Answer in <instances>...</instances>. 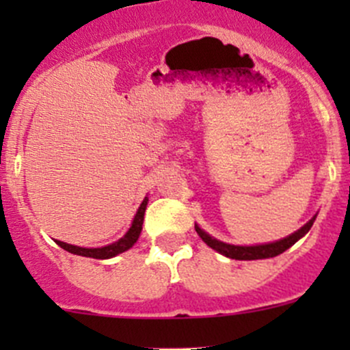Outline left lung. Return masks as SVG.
Instances as JSON below:
<instances>
[{
	"instance_id": "left-lung-1",
	"label": "left lung",
	"mask_w": 350,
	"mask_h": 350,
	"mask_svg": "<svg viewBox=\"0 0 350 350\" xmlns=\"http://www.w3.org/2000/svg\"><path fill=\"white\" fill-rule=\"evenodd\" d=\"M313 221H315V217L308 221V224L303 225L299 230H296L295 234L288 235V237L281 239V241L271 242V243H260V245H232V243H225L213 239L211 235H208L203 228H200L195 224V228L198 235L201 237V241L206 243L208 247L215 249L217 252L224 254V256L230 257V259L237 260H256V259H269V257H276L280 254H283L284 250H288L289 247L295 245L303 235L308 234V230L312 228Z\"/></svg>"
}]
</instances>
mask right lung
I'll use <instances>...</instances> for the list:
<instances>
[{
	"label": "right lung",
	"mask_w": 350,
	"mask_h": 350,
	"mask_svg": "<svg viewBox=\"0 0 350 350\" xmlns=\"http://www.w3.org/2000/svg\"><path fill=\"white\" fill-rule=\"evenodd\" d=\"M147 201H149V198L146 196V198H144L142 204H140V206H139V210H137L135 218H133L132 227L129 228V232H126V234L123 235V237L120 239V241L109 243V245L98 247V249H86V247L70 245V243H66V242H61V241H55V242H57V245H61L62 249L67 250V252L76 254V256L93 257V259H109V257L118 256V254H122V252H125V250H129L130 247L133 245V243L139 241V235H140V232H142L144 215H146Z\"/></svg>",
	"instance_id": "add662e5"
}]
</instances>
